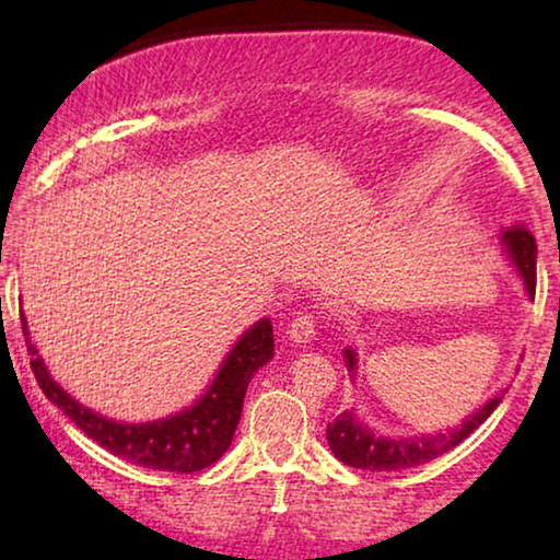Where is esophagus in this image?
<instances>
[{
  "instance_id": "1",
  "label": "esophagus",
  "mask_w": 560,
  "mask_h": 560,
  "mask_svg": "<svg viewBox=\"0 0 560 560\" xmlns=\"http://www.w3.org/2000/svg\"><path fill=\"white\" fill-rule=\"evenodd\" d=\"M288 339L293 343H308L316 336V318L311 313H298L288 324Z\"/></svg>"
}]
</instances>
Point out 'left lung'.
<instances>
[{"instance_id": "obj_1", "label": "left lung", "mask_w": 560, "mask_h": 560, "mask_svg": "<svg viewBox=\"0 0 560 560\" xmlns=\"http://www.w3.org/2000/svg\"><path fill=\"white\" fill-rule=\"evenodd\" d=\"M502 244L508 247V255L515 262L520 278H523L527 295H535V257H538V244L535 236L525 226H510L502 232ZM349 372H357V351L343 349ZM504 389H500L492 400H487L481 408L464 420L458 428L443 433L416 435V439H385V435H374L354 412H341L334 423L326 428V441L331 446L334 456L347 466L366 471H400L412 469V466L428 464L458 446L466 435H471L485 420L492 416L497 405L502 402Z\"/></svg>"}]
</instances>
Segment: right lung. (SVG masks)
I'll return each mask as SVG.
<instances>
[{
  "instance_id": "add662e5",
  "label": "right lung",
  "mask_w": 560,
  "mask_h": 560,
  "mask_svg": "<svg viewBox=\"0 0 560 560\" xmlns=\"http://www.w3.org/2000/svg\"><path fill=\"white\" fill-rule=\"evenodd\" d=\"M22 334H25L27 349L33 354L30 366H33L35 380L45 397L52 405H58L91 441H96L98 446L129 464L178 474L201 471L226 454L236 425H240L249 380L275 354L270 318L257 320L234 343L211 387L196 405L180 410L178 416L152 420V423H117V420L83 408L58 382H52L48 366L43 364L37 349L30 341L25 316H22Z\"/></svg>"
}]
</instances>
